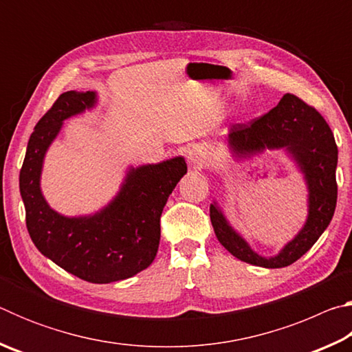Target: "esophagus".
<instances>
[{
  "label": "esophagus",
  "instance_id": "34e87169",
  "mask_svg": "<svg viewBox=\"0 0 352 352\" xmlns=\"http://www.w3.org/2000/svg\"><path fill=\"white\" fill-rule=\"evenodd\" d=\"M188 157V163L194 168H206L210 164V153L206 152V148L199 147V146H192L188 148L186 152Z\"/></svg>",
  "mask_w": 352,
  "mask_h": 352
}]
</instances>
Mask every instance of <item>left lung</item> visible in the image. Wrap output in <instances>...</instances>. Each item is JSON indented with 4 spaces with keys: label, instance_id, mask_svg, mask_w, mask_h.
Masks as SVG:
<instances>
[{
    "label": "left lung",
    "instance_id": "obj_1",
    "mask_svg": "<svg viewBox=\"0 0 352 352\" xmlns=\"http://www.w3.org/2000/svg\"><path fill=\"white\" fill-rule=\"evenodd\" d=\"M228 141L231 148L241 155L264 148H287L305 172L309 186V217L295 239L270 259L254 253L228 225L219 208L211 205L210 217L214 233L231 254L252 265L281 269L294 264L318 241L336 211L338 151L331 127L314 107L287 93L265 115L250 122L233 124Z\"/></svg>",
    "mask_w": 352,
    "mask_h": 352
}]
</instances>
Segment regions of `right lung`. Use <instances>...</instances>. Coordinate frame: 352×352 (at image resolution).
Instances as JSON below:
<instances>
[{
    "label": "right lung",
    "mask_w": 352,
    "mask_h": 352,
    "mask_svg": "<svg viewBox=\"0 0 352 352\" xmlns=\"http://www.w3.org/2000/svg\"><path fill=\"white\" fill-rule=\"evenodd\" d=\"M93 91L60 94L35 126L20 170L26 226L41 254L83 281L107 284L132 278L152 264L160 245V217L172 190L188 172L184 158L130 169L121 192L102 211L88 217H63L40 190L46 148L63 119L90 109Z\"/></svg>",
    "instance_id": "1"
}]
</instances>
